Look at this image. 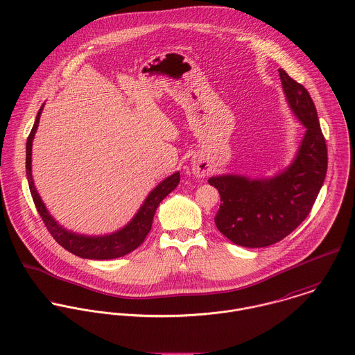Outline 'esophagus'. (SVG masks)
I'll list each match as a JSON object with an SVG mask.
<instances>
[{
  "instance_id": "esophagus-1",
  "label": "esophagus",
  "mask_w": 355,
  "mask_h": 355,
  "mask_svg": "<svg viewBox=\"0 0 355 355\" xmlns=\"http://www.w3.org/2000/svg\"><path fill=\"white\" fill-rule=\"evenodd\" d=\"M193 172H194L196 176L203 178V176L207 175L209 166H207V165H203L202 162H198V161H197V162L193 164Z\"/></svg>"
}]
</instances>
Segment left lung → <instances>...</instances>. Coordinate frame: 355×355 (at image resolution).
Here are the masks:
<instances>
[{"mask_svg": "<svg viewBox=\"0 0 355 355\" xmlns=\"http://www.w3.org/2000/svg\"><path fill=\"white\" fill-rule=\"evenodd\" d=\"M279 75L290 107L306 127L293 164L270 179L221 175L207 180L221 200L217 230L243 248H266L290 235L310 213L327 175V145L313 100L286 71Z\"/></svg>", "mask_w": 355, "mask_h": 355, "instance_id": "obj_1", "label": "left lung"}]
</instances>
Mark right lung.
Instances as JSON below:
<instances>
[{
  "instance_id": "obj_1",
  "label": "right lung",
  "mask_w": 355,
  "mask_h": 355,
  "mask_svg": "<svg viewBox=\"0 0 355 355\" xmlns=\"http://www.w3.org/2000/svg\"><path fill=\"white\" fill-rule=\"evenodd\" d=\"M44 109V105L41 106L34 127L28 135L27 146H26V172L28 179L30 191L33 196V200L35 203V207L42 217L48 231L51 232V236L55 239V242L62 246L69 253L75 254L82 258L87 259H112L119 258L125 254L134 252L137 248H139L146 235L152 230L153 217L158 207L159 202L176 189V186L180 182V173L176 172L166 178L164 182H161L152 193L148 196L135 217L120 231H116L110 235L103 236H87V235H78L75 232L67 231L62 228L57 221L51 217L42 202L41 197L37 193V189L34 186L33 173H31V152H33V139L35 135V131L40 124L41 112Z\"/></svg>"
}]
</instances>
